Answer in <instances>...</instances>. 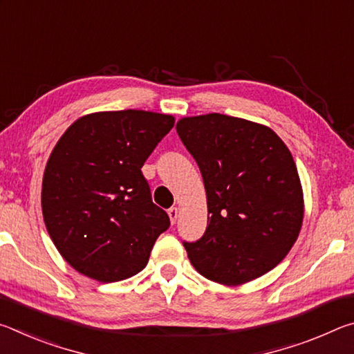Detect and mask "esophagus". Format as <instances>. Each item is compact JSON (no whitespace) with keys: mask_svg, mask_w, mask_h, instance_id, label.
I'll return each instance as SVG.
<instances>
[{"mask_svg":"<svg viewBox=\"0 0 354 354\" xmlns=\"http://www.w3.org/2000/svg\"><path fill=\"white\" fill-rule=\"evenodd\" d=\"M178 207H170L169 209V217H170V221L171 223H175L176 218H178Z\"/></svg>","mask_w":354,"mask_h":354,"instance_id":"esophagus-1","label":"esophagus"}]
</instances>
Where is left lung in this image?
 Masks as SVG:
<instances>
[{"mask_svg":"<svg viewBox=\"0 0 354 354\" xmlns=\"http://www.w3.org/2000/svg\"><path fill=\"white\" fill-rule=\"evenodd\" d=\"M205 181L207 227L184 242L195 270L225 286L262 277L284 259L303 225L295 160L274 131L245 118L206 113L176 123Z\"/></svg>","mask_w":354,"mask_h":354,"instance_id":"obj_1","label":"left lung"}]
</instances>
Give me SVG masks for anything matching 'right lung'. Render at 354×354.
<instances>
[{
	"label": "right lung",
	"instance_id": "1",
	"mask_svg": "<svg viewBox=\"0 0 354 354\" xmlns=\"http://www.w3.org/2000/svg\"><path fill=\"white\" fill-rule=\"evenodd\" d=\"M173 124L167 113L95 112L57 140L44 173L41 212L76 272L115 283L145 268L170 218L153 203L140 169Z\"/></svg>",
	"mask_w": 354,
	"mask_h": 354
}]
</instances>
